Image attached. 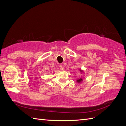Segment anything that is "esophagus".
Returning a JSON list of instances; mask_svg holds the SVG:
<instances>
[{
  "instance_id": "34e87169",
  "label": "esophagus",
  "mask_w": 126,
  "mask_h": 126,
  "mask_svg": "<svg viewBox=\"0 0 126 126\" xmlns=\"http://www.w3.org/2000/svg\"><path fill=\"white\" fill-rule=\"evenodd\" d=\"M59 68H60V69L61 70H64V66H63V65H60Z\"/></svg>"
}]
</instances>
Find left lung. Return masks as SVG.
<instances>
[{"label":"left lung","mask_w":126,"mask_h":126,"mask_svg":"<svg viewBox=\"0 0 126 126\" xmlns=\"http://www.w3.org/2000/svg\"><path fill=\"white\" fill-rule=\"evenodd\" d=\"M80 71L81 72H82V70H80ZM82 80H83L82 79H81V78H80V79H79L77 80V81L78 83H79V82H80V81H82Z\"/></svg>","instance_id":"left-lung-1"}]
</instances>
